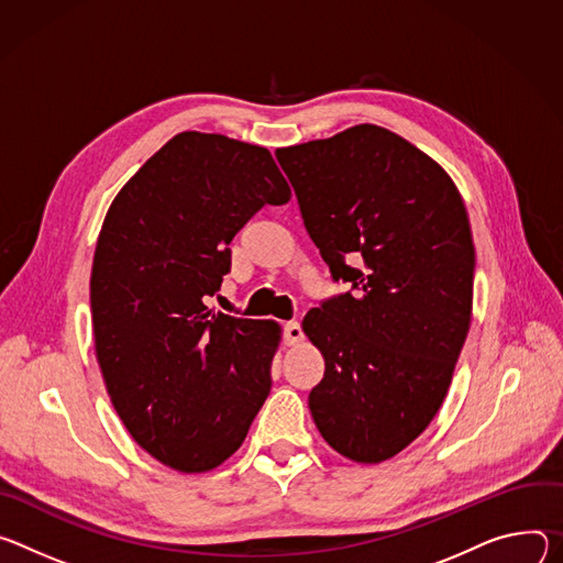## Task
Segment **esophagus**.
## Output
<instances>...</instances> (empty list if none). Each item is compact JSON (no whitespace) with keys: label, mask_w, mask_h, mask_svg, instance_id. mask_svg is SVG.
<instances>
[{"label":"esophagus","mask_w":563,"mask_h":563,"mask_svg":"<svg viewBox=\"0 0 563 563\" xmlns=\"http://www.w3.org/2000/svg\"><path fill=\"white\" fill-rule=\"evenodd\" d=\"M301 338H303V333H301L299 322H286V327H284V340H286V344H288V346H295V344L301 342Z\"/></svg>","instance_id":"34e87169"}]
</instances>
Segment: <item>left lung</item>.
Instances as JSON below:
<instances>
[{"label": "left lung", "mask_w": 563, "mask_h": 563, "mask_svg": "<svg viewBox=\"0 0 563 563\" xmlns=\"http://www.w3.org/2000/svg\"><path fill=\"white\" fill-rule=\"evenodd\" d=\"M275 156L333 279L353 286L301 322L327 362L308 409L344 459L389 461L439 413L470 331L465 203L439 163L378 124Z\"/></svg>", "instance_id": "left-lung-1"}]
</instances>
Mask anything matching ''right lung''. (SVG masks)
<instances>
[{"label": "right lung", "mask_w": 563, "mask_h": 563, "mask_svg": "<svg viewBox=\"0 0 563 563\" xmlns=\"http://www.w3.org/2000/svg\"><path fill=\"white\" fill-rule=\"evenodd\" d=\"M288 199L266 147L183 132L107 210L89 284L96 357L132 439L176 472L228 461L271 394L282 327L214 313L206 297L230 271L232 236Z\"/></svg>", "instance_id": "add662e5"}]
</instances>
